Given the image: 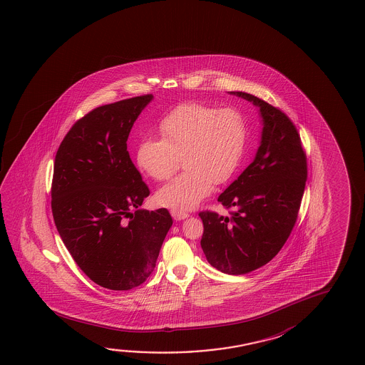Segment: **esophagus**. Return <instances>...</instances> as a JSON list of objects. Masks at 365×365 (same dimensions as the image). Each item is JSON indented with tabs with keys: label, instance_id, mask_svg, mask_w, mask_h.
I'll list each match as a JSON object with an SVG mask.
<instances>
[{
	"label": "esophagus",
	"instance_id": "1",
	"mask_svg": "<svg viewBox=\"0 0 365 365\" xmlns=\"http://www.w3.org/2000/svg\"><path fill=\"white\" fill-rule=\"evenodd\" d=\"M170 214L173 216L174 220L178 221L185 220V219H187V217L190 216L187 212H185V211H180V210H172Z\"/></svg>",
	"mask_w": 365,
	"mask_h": 365
}]
</instances>
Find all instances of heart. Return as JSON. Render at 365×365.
Masks as SVG:
<instances>
[{"instance_id": "1", "label": "heart", "mask_w": 365, "mask_h": 365, "mask_svg": "<svg viewBox=\"0 0 365 365\" xmlns=\"http://www.w3.org/2000/svg\"><path fill=\"white\" fill-rule=\"evenodd\" d=\"M162 140L144 138L136 162L146 175L167 180L183 160L185 173L156 193V202L175 210L197 206L214 182H227L245 153L247 120L235 108L217 109L202 103L180 104L160 120Z\"/></svg>"}]
</instances>
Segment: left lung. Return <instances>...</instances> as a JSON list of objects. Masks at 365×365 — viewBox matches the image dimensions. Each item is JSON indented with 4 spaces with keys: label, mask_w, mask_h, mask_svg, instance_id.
Segmentation results:
<instances>
[{
    "label": "left lung",
    "mask_w": 365,
    "mask_h": 365,
    "mask_svg": "<svg viewBox=\"0 0 365 365\" xmlns=\"http://www.w3.org/2000/svg\"><path fill=\"white\" fill-rule=\"evenodd\" d=\"M259 109L261 141L253 162L217 201L234 207L232 215L203 211L205 257L216 269L245 275L269 262L293 230L307 180V159L298 131L280 109L242 91Z\"/></svg>",
    "instance_id": "8db88e82"
}]
</instances>
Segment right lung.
I'll return each instance as SVG.
<instances>
[{"label": "right lung", "mask_w": 365, "mask_h": 365, "mask_svg": "<svg viewBox=\"0 0 365 365\" xmlns=\"http://www.w3.org/2000/svg\"><path fill=\"white\" fill-rule=\"evenodd\" d=\"M153 99L96 108L72 125L54 160V224L85 275L110 290L151 275L173 224L167 209L140 207L149 187L127 151L132 125Z\"/></svg>", "instance_id": "1"}]
</instances>
